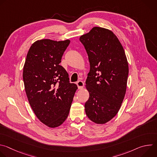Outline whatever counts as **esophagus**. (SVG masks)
Masks as SVG:
<instances>
[{"label": "esophagus", "mask_w": 157, "mask_h": 157, "mask_svg": "<svg viewBox=\"0 0 157 157\" xmlns=\"http://www.w3.org/2000/svg\"><path fill=\"white\" fill-rule=\"evenodd\" d=\"M76 84H77L78 88H79V89H82L83 87H84V82H83L82 81H78L76 82Z\"/></svg>", "instance_id": "34e87169"}]
</instances>
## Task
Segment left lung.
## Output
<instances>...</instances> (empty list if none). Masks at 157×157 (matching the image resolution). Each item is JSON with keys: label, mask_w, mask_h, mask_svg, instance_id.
<instances>
[{"label": "left lung", "mask_w": 157, "mask_h": 157, "mask_svg": "<svg viewBox=\"0 0 157 157\" xmlns=\"http://www.w3.org/2000/svg\"><path fill=\"white\" fill-rule=\"evenodd\" d=\"M90 70L86 81L89 93L84 105L88 118L104 124L119 112L127 89L128 64L123 47L109 29L94 27L81 35Z\"/></svg>", "instance_id": "left-lung-1"}]
</instances>
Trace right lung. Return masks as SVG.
I'll return each mask as SVG.
<instances>
[{
	"label": "right lung",
	"mask_w": 157,
	"mask_h": 157,
	"mask_svg": "<svg viewBox=\"0 0 157 157\" xmlns=\"http://www.w3.org/2000/svg\"><path fill=\"white\" fill-rule=\"evenodd\" d=\"M70 40L35 41L25 59L23 79L30 105L37 118L50 128L61 125L69 115L77 85L59 65Z\"/></svg>",
	"instance_id": "1"
}]
</instances>
